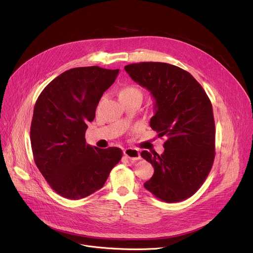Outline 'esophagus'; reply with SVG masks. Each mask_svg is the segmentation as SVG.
Listing matches in <instances>:
<instances>
[{"instance_id":"1","label":"esophagus","mask_w":253,"mask_h":253,"mask_svg":"<svg viewBox=\"0 0 253 253\" xmlns=\"http://www.w3.org/2000/svg\"><path fill=\"white\" fill-rule=\"evenodd\" d=\"M123 153H124V156L127 157L129 160L136 161L140 159V153L136 149H126V150H124Z\"/></svg>"}]
</instances>
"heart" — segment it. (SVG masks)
I'll return each instance as SVG.
<instances>
[{"label":"heart","mask_w":253,"mask_h":253,"mask_svg":"<svg viewBox=\"0 0 253 253\" xmlns=\"http://www.w3.org/2000/svg\"><path fill=\"white\" fill-rule=\"evenodd\" d=\"M140 96L142 97V92L136 86H126L120 90V98H132Z\"/></svg>","instance_id":"b5f03b06"}]
</instances>
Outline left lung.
<instances>
[{"label": "left lung", "instance_id": "8db88e82", "mask_svg": "<svg viewBox=\"0 0 253 253\" xmlns=\"http://www.w3.org/2000/svg\"><path fill=\"white\" fill-rule=\"evenodd\" d=\"M131 79L151 91L156 113L150 125L166 136L164 153L142 151L154 175L144 188L167 203L192 197L207 178L215 157L212 104L203 87L187 71L165 62L125 66Z\"/></svg>", "mask_w": 253, "mask_h": 253}]
</instances>
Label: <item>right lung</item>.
<instances>
[{
  "instance_id": "obj_1",
  "label": "right lung",
  "mask_w": 253,
  "mask_h": 253,
  "mask_svg": "<svg viewBox=\"0 0 253 253\" xmlns=\"http://www.w3.org/2000/svg\"><path fill=\"white\" fill-rule=\"evenodd\" d=\"M119 70L75 68L56 77L39 95L31 125L34 160L48 184L60 196L79 200L103 187L122 158L119 148L86 143L88 122Z\"/></svg>"
}]
</instances>
